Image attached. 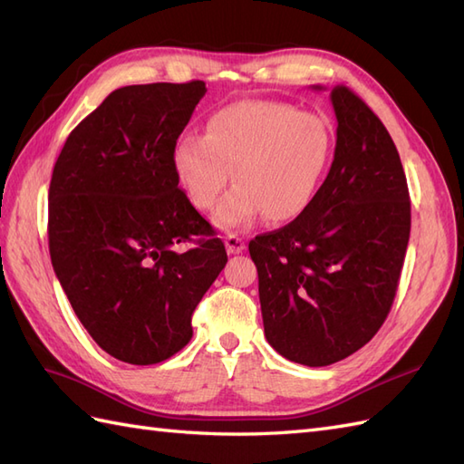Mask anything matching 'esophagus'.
Segmentation results:
<instances>
[{
  "mask_svg": "<svg viewBox=\"0 0 464 464\" xmlns=\"http://www.w3.org/2000/svg\"><path fill=\"white\" fill-rule=\"evenodd\" d=\"M224 244H227L228 254H242L246 249V242L237 234H228L227 240H224Z\"/></svg>",
  "mask_w": 464,
  "mask_h": 464,
  "instance_id": "obj_1",
  "label": "esophagus"
}]
</instances>
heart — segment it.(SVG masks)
Here are the masks:
<instances>
[{
  "label": "heart",
  "instance_id": "1",
  "mask_svg": "<svg viewBox=\"0 0 464 464\" xmlns=\"http://www.w3.org/2000/svg\"><path fill=\"white\" fill-rule=\"evenodd\" d=\"M335 148L330 121L279 102H237L212 112L205 136L181 134L171 166L189 201L201 210L217 203L222 228L247 227L266 215L289 222L310 207L328 173Z\"/></svg>",
  "mask_w": 464,
  "mask_h": 464
}]
</instances>
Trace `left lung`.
<instances>
[{
	"instance_id": "8db88e82",
	"label": "left lung",
	"mask_w": 464,
	"mask_h": 464,
	"mask_svg": "<svg viewBox=\"0 0 464 464\" xmlns=\"http://www.w3.org/2000/svg\"><path fill=\"white\" fill-rule=\"evenodd\" d=\"M330 99L337 140L328 178L303 215L249 242L267 342L308 367L349 357L381 330L411 222L406 173L384 124L345 85Z\"/></svg>"
}]
</instances>
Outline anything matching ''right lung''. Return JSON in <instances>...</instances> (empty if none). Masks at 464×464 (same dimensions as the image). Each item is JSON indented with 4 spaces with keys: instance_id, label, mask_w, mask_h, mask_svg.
<instances>
[{
    "instance_id": "add662e5",
    "label": "right lung",
    "mask_w": 464,
    "mask_h": 464,
    "mask_svg": "<svg viewBox=\"0 0 464 464\" xmlns=\"http://www.w3.org/2000/svg\"><path fill=\"white\" fill-rule=\"evenodd\" d=\"M205 93L198 80L115 90L70 132L50 179L56 277L95 343L130 365L189 343L193 312L228 261L171 166ZM185 241L196 246L179 253Z\"/></svg>"
}]
</instances>
